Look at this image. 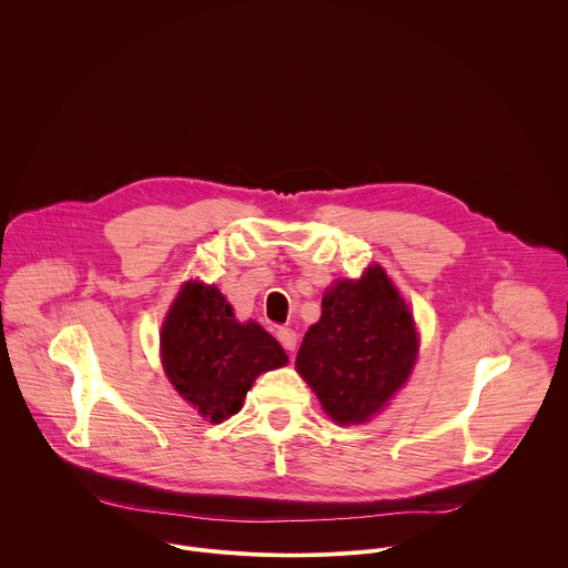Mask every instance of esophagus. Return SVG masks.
I'll return each instance as SVG.
<instances>
[{
  "instance_id": "1",
  "label": "esophagus",
  "mask_w": 568,
  "mask_h": 568,
  "mask_svg": "<svg viewBox=\"0 0 568 568\" xmlns=\"http://www.w3.org/2000/svg\"><path fill=\"white\" fill-rule=\"evenodd\" d=\"M276 337H278V342H281V346L285 351H294L296 348V333L292 328H278Z\"/></svg>"
}]
</instances>
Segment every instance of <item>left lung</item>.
<instances>
[{
	"instance_id": "1",
	"label": "left lung",
	"mask_w": 568,
	"mask_h": 568,
	"mask_svg": "<svg viewBox=\"0 0 568 568\" xmlns=\"http://www.w3.org/2000/svg\"><path fill=\"white\" fill-rule=\"evenodd\" d=\"M416 353L409 305L382 267H368L359 281H339L323 296L296 368L335 423L357 425L407 382Z\"/></svg>"
}]
</instances>
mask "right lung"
Wrapping results in <instances>:
<instances>
[{
    "instance_id": "right-lung-1",
    "label": "right lung",
    "mask_w": 568,
    "mask_h": 568,
    "mask_svg": "<svg viewBox=\"0 0 568 568\" xmlns=\"http://www.w3.org/2000/svg\"><path fill=\"white\" fill-rule=\"evenodd\" d=\"M161 359L180 395L211 423L237 414L254 379L287 364L281 344L256 321L237 323L213 285L193 281L161 328Z\"/></svg>"
}]
</instances>
